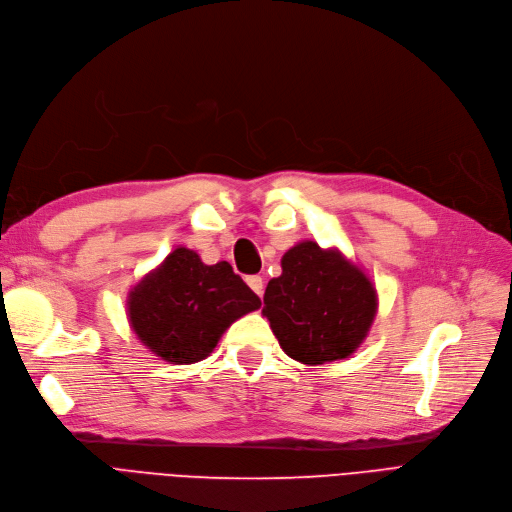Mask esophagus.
I'll return each instance as SVG.
<instances>
[{"mask_svg":"<svg viewBox=\"0 0 512 512\" xmlns=\"http://www.w3.org/2000/svg\"><path fill=\"white\" fill-rule=\"evenodd\" d=\"M245 281H248V285L252 288V292H256L258 296H262V292H264V281H262V277H260V275H252V277H248Z\"/></svg>","mask_w":512,"mask_h":512,"instance_id":"34e87169","label":"esophagus"}]
</instances>
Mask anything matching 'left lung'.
Returning a JSON list of instances; mask_svg holds the SVG:
<instances>
[{"label": "left lung", "mask_w": 512, "mask_h": 512, "mask_svg": "<svg viewBox=\"0 0 512 512\" xmlns=\"http://www.w3.org/2000/svg\"><path fill=\"white\" fill-rule=\"evenodd\" d=\"M378 311V294L338 250L300 241L281 258V275L264 292L262 315L285 355L304 365L351 357Z\"/></svg>", "instance_id": "obj_1"}]
</instances>
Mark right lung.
<instances>
[{
    "label": "right lung",
    "mask_w": 512,
    "mask_h": 512,
    "mask_svg": "<svg viewBox=\"0 0 512 512\" xmlns=\"http://www.w3.org/2000/svg\"><path fill=\"white\" fill-rule=\"evenodd\" d=\"M260 309V298L229 262L203 264L197 252L176 248L128 296V319L138 340L163 361L206 359L227 327Z\"/></svg>",
    "instance_id": "1"
}]
</instances>
